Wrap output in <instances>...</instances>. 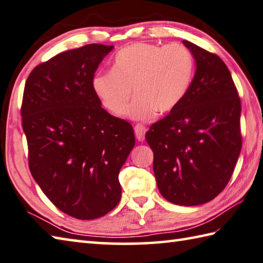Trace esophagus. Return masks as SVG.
Listing matches in <instances>:
<instances>
[{
	"label": "esophagus",
	"mask_w": 263,
	"mask_h": 263,
	"mask_svg": "<svg viewBox=\"0 0 263 263\" xmlns=\"http://www.w3.org/2000/svg\"><path fill=\"white\" fill-rule=\"evenodd\" d=\"M146 131H147V128L142 125V124H137V125L135 126V133H136L137 139L139 141H144Z\"/></svg>",
	"instance_id": "obj_1"
}]
</instances>
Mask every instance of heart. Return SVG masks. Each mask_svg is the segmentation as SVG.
<instances>
[{
  "label": "heart",
  "mask_w": 263,
  "mask_h": 263,
  "mask_svg": "<svg viewBox=\"0 0 263 263\" xmlns=\"http://www.w3.org/2000/svg\"><path fill=\"white\" fill-rule=\"evenodd\" d=\"M194 62L186 47L136 42L119 50L112 70L95 76L93 88L112 115L122 116L133 90L127 116L147 121L157 111H173L183 101L193 77Z\"/></svg>",
  "instance_id": "heart-1"
}]
</instances>
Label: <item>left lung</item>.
<instances>
[{"mask_svg": "<svg viewBox=\"0 0 263 263\" xmlns=\"http://www.w3.org/2000/svg\"><path fill=\"white\" fill-rule=\"evenodd\" d=\"M197 70L169 115L152 124L146 140L162 197L179 206L211 201L230 180L241 149L240 99L217 55L183 41Z\"/></svg>", "mask_w": 263, "mask_h": 263, "instance_id": "8db88e82", "label": "left lung"}]
</instances>
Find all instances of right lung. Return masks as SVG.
I'll return each instance as SVG.
<instances>
[{
	"mask_svg": "<svg viewBox=\"0 0 263 263\" xmlns=\"http://www.w3.org/2000/svg\"><path fill=\"white\" fill-rule=\"evenodd\" d=\"M114 46L86 45L33 69L22 103L28 166L47 198L65 214L94 219L115 208L118 174L135 147L128 122L101 107L94 73Z\"/></svg>",
	"mask_w": 263,
	"mask_h": 263,
	"instance_id": "obj_1",
	"label": "right lung"
}]
</instances>
